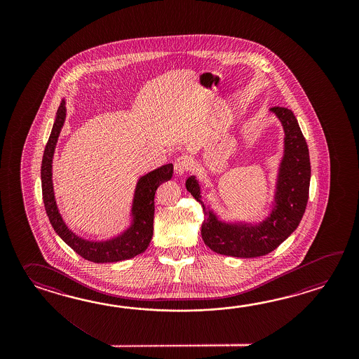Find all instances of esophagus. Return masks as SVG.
<instances>
[{
  "mask_svg": "<svg viewBox=\"0 0 359 359\" xmlns=\"http://www.w3.org/2000/svg\"><path fill=\"white\" fill-rule=\"evenodd\" d=\"M191 167H192V161L186 155L177 158V161H175V172H176V175H178V176L186 175L190 170Z\"/></svg>",
  "mask_w": 359,
  "mask_h": 359,
  "instance_id": "esophagus-1",
  "label": "esophagus"
}]
</instances>
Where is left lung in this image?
Returning <instances> with one entry per match:
<instances>
[{"label": "left lung", "mask_w": 359, "mask_h": 359, "mask_svg": "<svg viewBox=\"0 0 359 359\" xmlns=\"http://www.w3.org/2000/svg\"><path fill=\"white\" fill-rule=\"evenodd\" d=\"M283 124V156L276 183L272 212L260 223H227L203 203L200 184L195 176L186 181V189L204 210L201 236L213 252L236 258H257L273 252L297 229L304 215L309 196V150L298 121L287 107H271Z\"/></svg>", "instance_id": "1"}]
</instances>
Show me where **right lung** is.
Listing matches in <instances>:
<instances>
[{
  "mask_svg": "<svg viewBox=\"0 0 359 359\" xmlns=\"http://www.w3.org/2000/svg\"><path fill=\"white\" fill-rule=\"evenodd\" d=\"M65 116L67 109L65 101L62 100L56 113L53 130L47 141L41 165L42 196L50 223L54 227L55 232L62 238V241L84 259L93 263H115L121 260L130 259L145 252L151 241L155 192L161 183L169 181L173 176V164L161 165V168L149 172L138 180L130 210L132 224L124 232L105 241H90L82 238L73 231H70L65 222L62 221L55 200L53 158L57 138L65 122Z\"/></svg>",
  "mask_w": 359,
  "mask_h": 359,
  "instance_id": "obj_1",
  "label": "right lung"
}]
</instances>
